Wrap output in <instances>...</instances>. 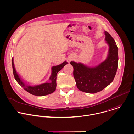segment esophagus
Here are the masks:
<instances>
[{"label":"esophagus","instance_id":"esophagus-1","mask_svg":"<svg viewBox=\"0 0 134 134\" xmlns=\"http://www.w3.org/2000/svg\"><path fill=\"white\" fill-rule=\"evenodd\" d=\"M71 60H72V58H69V59H68V63H70Z\"/></svg>","mask_w":134,"mask_h":134}]
</instances>
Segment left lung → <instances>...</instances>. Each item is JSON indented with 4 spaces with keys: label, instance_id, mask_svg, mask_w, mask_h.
I'll return each instance as SVG.
<instances>
[{
    "label": "left lung",
    "instance_id": "1",
    "mask_svg": "<svg viewBox=\"0 0 134 134\" xmlns=\"http://www.w3.org/2000/svg\"><path fill=\"white\" fill-rule=\"evenodd\" d=\"M106 43L109 46L106 59L99 65L90 67L82 63L70 62L74 67V76L78 88L87 93H96L102 91L114 79L118 65V47L116 43L105 31Z\"/></svg>",
    "mask_w": 134,
    "mask_h": 134
}]
</instances>
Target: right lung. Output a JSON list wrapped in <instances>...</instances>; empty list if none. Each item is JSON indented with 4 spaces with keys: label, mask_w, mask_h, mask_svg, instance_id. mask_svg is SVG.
<instances>
[{
    "label": "right lung",
    "mask_w": 134,
    "mask_h": 134,
    "mask_svg": "<svg viewBox=\"0 0 134 134\" xmlns=\"http://www.w3.org/2000/svg\"><path fill=\"white\" fill-rule=\"evenodd\" d=\"M12 68L13 75L15 79L17 82L25 90L30 94L38 96H42L50 94L55 91L56 87V76L57 74L66 65L67 62L65 60L62 64L54 66L52 68L51 75L49 79V81H47L45 83L31 85L29 84L26 81L24 80L17 72L13 62V57L12 59Z\"/></svg>",
    "instance_id": "right-lung-1"
}]
</instances>
